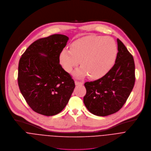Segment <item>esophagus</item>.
Wrapping results in <instances>:
<instances>
[{
    "label": "esophagus",
    "instance_id": "obj_1",
    "mask_svg": "<svg viewBox=\"0 0 151 151\" xmlns=\"http://www.w3.org/2000/svg\"><path fill=\"white\" fill-rule=\"evenodd\" d=\"M75 84L76 85H83V82L82 81H75Z\"/></svg>",
    "mask_w": 151,
    "mask_h": 151
}]
</instances>
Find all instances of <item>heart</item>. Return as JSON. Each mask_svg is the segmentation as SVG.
I'll return each instance as SVG.
<instances>
[{
    "label": "heart",
    "instance_id": "1",
    "mask_svg": "<svg viewBox=\"0 0 151 151\" xmlns=\"http://www.w3.org/2000/svg\"><path fill=\"white\" fill-rule=\"evenodd\" d=\"M116 53V45L111 37L88 36L73 42L70 50H63L59 61L68 73H71L80 61L82 67L76 71V76L83 77L89 75L90 78L98 79L112 68Z\"/></svg>",
    "mask_w": 151,
    "mask_h": 151
}]
</instances>
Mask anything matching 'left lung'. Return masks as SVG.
Wrapping results in <instances>:
<instances>
[{
	"mask_svg": "<svg viewBox=\"0 0 151 151\" xmlns=\"http://www.w3.org/2000/svg\"><path fill=\"white\" fill-rule=\"evenodd\" d=\"M118 53L115 64L101 78L86 82L83 101L92 114L101 116L121 109L130 95L135 83V65L132 55L117 39Z\"/></svg>",
	"mask_w": 151,
	"mask_h": 151,
	"instance_id": "obj_1",
	"label": "left lung"
}]
</instances>
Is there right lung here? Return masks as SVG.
Instances as JSON below:
<instances>
[{
  "instance_id": "1",
  "label": "right lung",
  "mask_w": 151,
  "mask_h": 151,
  "mask_svg": "<svg viewBox=\"0 0 151 151\" xmlns=\"http://www.w3.org/2000/svg\"><path fill=\"white\" fill-rule=\"evenodd\" d=\"M68 40L63 35L39 39L29 46L19 59V90L29 106L38 114H58L73 92L74 81L59 64L60 53Z\"/></svg>"
}]
</instances>
